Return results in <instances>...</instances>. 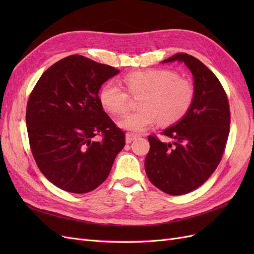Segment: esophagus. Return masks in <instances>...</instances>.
Wrapping results in <instances>:
<instances>
[{
    "label": "esophagus",
    "mask_w": 254,
    "mask_h": 254,
    "mask_svg": "<svg viewBox=\"0 0 254 254\" xmlns=\"http://www.w3.org/2000/svg\"><path fill=\"white\" fill-rule=\"evenodd\" d=\"M139 136L135 133H131V132H127L126 133V143H131L133 140H135L136 137Z\"/></svg>",
    "instance_id": "obj_1"
}]
</instances>
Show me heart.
I'll list each match as a JSON object with an SVG mask.
<instances>
[{"mask_svg": "<svg viewBox=\"0 0 254 254\" xmlns=\"http://www.w3.org/2000/svg\"><path fill=\"white\" fill-rule=\"evenodd\" d=\"M123 83L130 95H140V109L120 122L121 127L130 131H144L158 121L161 125L174 124L186 115L194 101L193 83L167 68L130 72L124 76ZM98 96L102 106L110 113L121 115L129 108L128 93L115 83L104 84Z\"/></svg>", "mask_w": 254, "mask_h": 254, "instance_id": "1", "label": "heart"}]
</instances>
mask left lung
I'll use <instances>...</instances> for the list:
<instances>
[{
    "instance_id": "1",
    "label": "left lung",
    "mask_w": 254,
    "mask_h": 254,
    "mask_svg": "<svg viewBox=\"0 0 254 254\" xmlns=\"http://www.w3.org/2000/svg\"><path fill=\"white\" fill-rule=\"evenodd\" d=\"M173 61L184 63L193 74L194 101L186 115L162 132L173 144L148 136L145 171L153 186L176 196L202 186L216 170L229 135L230 108L220 81L200 60L178 53L162 63Z\"/></svg>"
}]
</instances>
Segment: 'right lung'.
I'll return each mask as SVG.
<instances>
[{
  "label": "right lung",
  "mask_w": 254,
  "mask_h": 254,
  "mask_svg": "<svg viewBox=\"0 0 254 254\" xmlns=\"http://www.w3.org/2000/svg\"><path fill=\"white\" fill-rule=\"evenodd\" d=\"M119 72L81 55L67 56L50 66L30 93V150L57 188L75 194L95 190L124 148L125 132L103 110L98 96L102 84Z\"/></svg>",
  "instance_id": "right-lung-1"
}]
</instances>
